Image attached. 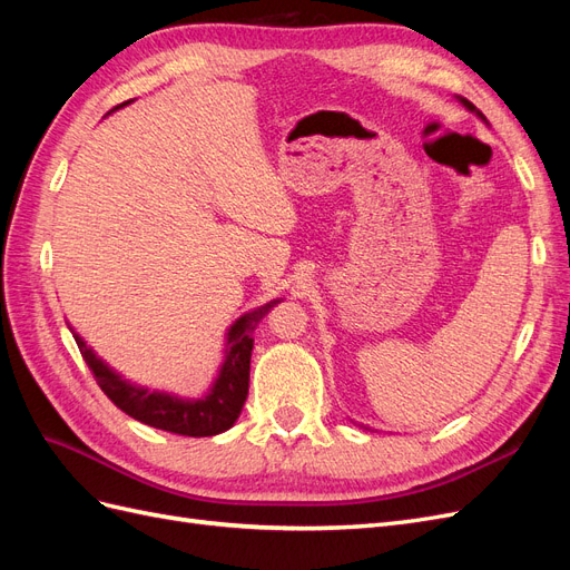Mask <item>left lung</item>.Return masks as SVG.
I'll return each mask as SVG.
<instances>
[{"label":"left lung","mask_w":570,"mask_h":570,"mask_svg":"<svg viewBox=\"0 0 570 570\" xmlns=\"http://www.w3.org/2000/svg\"><path fill=\"white\" fill-rule=\"evenodd\" d=\"M463 105H465V107H469V109H471V111H475V107H473V105H471V101H465V99H463Z\"/></svg>","instance_id":"1"}]
</instances>
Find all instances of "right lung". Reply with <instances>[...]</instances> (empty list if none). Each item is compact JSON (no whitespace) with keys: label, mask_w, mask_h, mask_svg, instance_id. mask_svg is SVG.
I'll return each instance as SVG.
<instances>
[{"label":"right lung","mask_w":570,"mask_h":570,"mask_svg":"<svg viewBox=\"0 0 570 570\" xmlns=\"http://www.w3.org/2000/svg\"><path fill=\"white\" fill-rule=\"evenodd\" d=\"M126 105L128 101L118 107ZM278 302L281 299H273L264 306H258L256 312L245 314L230 325L226 361H223L212 392L202 396V400H178V396L149 392L145 387H137L124 381V377L111 371L105 361L82 342L80 335L73 333V327L71 333L76 337L85 364L90 366L95 375L97 385L120 411H126L135 421L166 430V433L187 438H209L228 430L237 421L239 411H243L249 392V358L254 347V327Z\"/></svg>","instance_id":"add662e5"}]
</instances>
